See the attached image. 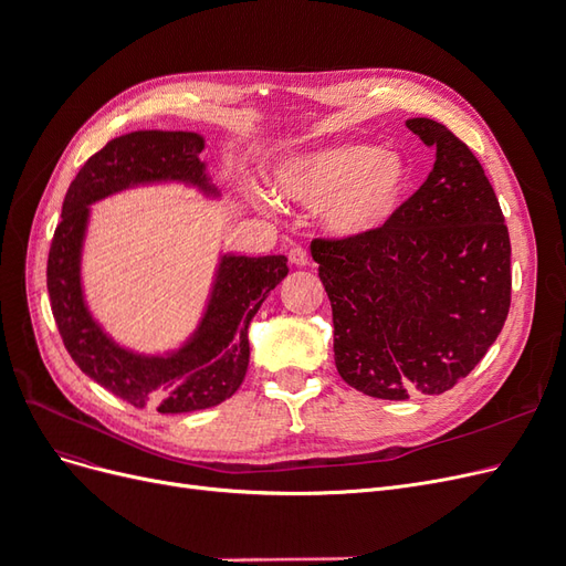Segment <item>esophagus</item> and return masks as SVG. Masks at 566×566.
<instances>
[{"label": "esophagus", "mask_w": 566, "mask_h": 566, "mask_svg": "<svg viewBox=\"0 0 566 566\" xmlns=\"http://www.w3.org/2000/svg\"><path fill=\"white\" fill-rule=\"evenodd\" d=\"M287 256H290V264H295V266H306V264H310V254H306V250L300 248V245L290 250Z\"/></svg>", "instance_id": "obj_1"}]
</instances>
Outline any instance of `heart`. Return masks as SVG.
Instances as JSON below:
<instances>
[{"mask_svg":"<svg viewBox=\"0 0 566 566\" xmlns=\"http://www.w3.org/2000/svg\"><path fill=\"white\" fill-rule=\"evenodd\" d=\"M273 188L304 208H314L321 229L337 241H361L397 217L410 186V167L397 150L339 142L293 153L273 163ZM250 198L271 200L250 188Z\"/></svg>","mask_w":566,"mask_h":566,"instance_id":"1","label":"heart"}]
</instances>
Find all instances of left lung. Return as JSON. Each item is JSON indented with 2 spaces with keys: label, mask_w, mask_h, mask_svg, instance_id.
Instances as JSON below:
<instances>
[{
  "label": "left lung",
  "mask_w": 566,
  "mask_h": 566,
  "mask_svg": "<svg viewBox=\"0 0 566 566\" xmlns=\"http://www.w3.org/2000/svg\"><path fill=\"white\" fill-rule=\"evenodd\" d=\"M430 177L361 241H314L339 378L375 399L441 394L482 361L510 310V235L472 150L430 117Z\"/></svg>",
  "instance_id": "obj_1"
}]
</instances>
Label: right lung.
Masks as SVG:
<instances>
[{
    "label": "right lung",
    "mask_w": 566,
    "mask_h": 566,
    "mask_svg": "<svg viewBox=\"0 0 566 566\" xmlns=\"http://www.w3.org/2000/svg\"><path fill=\"white\" fill-rule=\"evenodd\" d=\"M198 132L139 129L117 136L82 165L67 188L49 250L46 287L59 333L73 361L94 382L136 408L191 413L233 397L248 364V328L266 295L287 276L285 254L217 252L202 312L177 347L142 352L101 323L84 287V245L94 205L142 186H184L219 200Z\"/></svg>",
    "instance_id": "add662e5"
}]
</instances>
